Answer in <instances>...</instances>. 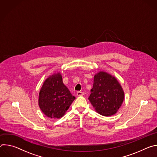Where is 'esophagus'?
<instances>
[{"mask_svg": "<svg viewBox=\"0 0 157 157\" xmlns=\"http://www.w3.org/2000/svg\"><path fill=\"white\" fill-rule=\"evenodd\" d=\"M84 93L83 92H81V91H78V92H77V96H83L84 95Z\"/></svg>", "mask_w": 157, "mask_h": 157, "instance_id": "esophagus-1", "label": "esophagus"}]
</instances>
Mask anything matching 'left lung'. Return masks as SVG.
<instances>
[{"instance_id": "8db88e82", "label": "left lung", "mask_w": 157, "mask_h": 157, "mask_svg": "<svg viewBox=\"0 0 157 157\" xmlns=\"http://www.w3.org/2000/svg\"><path fill=\"white\" fill-rule=\"evenodd\" d=\"M88 99L98 113L108 117L118 111L124 101V92L115 77L100 71L94 77Z\"/></svg>"}]
</instances>
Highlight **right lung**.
Masks as SVG:
<instances>
[{"mask_svg":"<svg viewBox=\"0 0 157 157\" xmlns=\"http://www.w3.org/2000/svg\"><path fill=\"white\" fill-rule=\"evenodd\" d=\"M75 99L63 82L60 73L44 81L39 93L38 104L44 114L50 118L62 117Z\"/></svg>","mask_w":157,"mask_h":157,"instance_id":"obj_1","label":"right lung"}]
</instances>
